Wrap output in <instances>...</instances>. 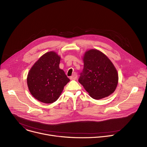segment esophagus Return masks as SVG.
I'll list each match as a JSON object with an SVG mask.
<instances>
[{
  "instance_id": "obj_1",
  "label": "esophagus",
  "mask_w": 147,
  "mask_h": 147,
  "mask_svg": "<svg viewBox=\"0 0 147 147\" xmlns=\"http://www.w3.org/2000/svg\"><path fill=\"white\" fill-rule=\"evenodd\" d=\"M77 75L76 74H74L72 76L70 77V79L71 80H77Z\"/></svg>"
}]
</instances>
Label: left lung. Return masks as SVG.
<instances>
[{
  "instance_id": "obj_1",
  "label": "left lung",
  "mask_w": 147,
  "mask_h": 147,
  "mask_svg": "<svg viewBox=\"0 0 147 147\" xmlns=\"http://www.w3.org/2000/svg\"><path fill=\"white\" fill-rule=\"evenodd\" d=\"M84 69L78 79L90 96L95 99L107 97L115 91L119 80L111 60L95 49L87 51L82 57Z\"/></svg>"
}]
</instances>
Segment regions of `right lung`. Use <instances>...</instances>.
Here are the masks:
<instances>
[{
    "label": "right lung",
    "mask_w": 147,
    "mask_h": 147,
    "mask_svg": "<svg viewBox=\"0 0 147 147\" xmlns=\"http://www.w3.org/2000/svg\"><path fill=\"white\" fill-rule=\"evenodd\" d=\"M60 56L55 52H47L32 66L27 78L31 94L38 100L52 103L60 96L70 81L65 71L59 68Z\"/></svg>",
    "instance_id": "1"
}]
</instances>
